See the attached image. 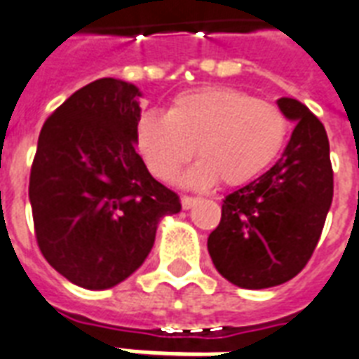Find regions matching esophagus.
Returning a JSON list of instances; mask_svg holds the SVG:
<instances>
[{"mask_svg": "<svg viewBox=\"0 0 359 359\" xmlns=\"http://www.w3.org/2000/svg\"><path fill=\"white\" fill-rule=\"evenodd\" d=\"M196 201H198V199L190 198V196H182V198H180V203H182V209L184 210L191 209V207L196 205Z\"/></svg>", "mask_w": 359, "mask_h": 359, "instance_id": "34e87169", "label": "esophagus"}]
</instances>
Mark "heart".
<instances>
[{"instance_id":"obj_1","label":"heart","mask_w":359,"mask_h":359,"mask_svg":"<svg viewBox=\"0 0 359 359\" xmlns=\"http://www.w3.org/2000/svg\"><path fill=\"white\" fill-rule=\"evenodd\" d=\"M288 120L273 103L228 88L203 86L177 95L168 113H144L135 141L156 179L171 182L194 152L201 160L186 171L182 184L209 188L241 186L256 179L283 149Z\"/></svg>"}]
</instances>
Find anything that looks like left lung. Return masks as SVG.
<instances>
[{
    "mask_svg": "<svg viewBox=\"0 0 359 359\" xmlns=\"http://www.w3.org/2000/svg\"><path fill=\"white\" fill-rule=\"evenodd\" d=\"M294 122L277 163L231 191L207 246L216 271L235 286L264 290L288 283L313 256L333 199L330 141L301 101L280 97Z\"/></svg>",
    "mask_w": 359,
    "mask_h": 359,
    "instance_id": "1",
    "label": "left lung"
}]
</instances>
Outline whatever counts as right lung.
Returning a JSON list of instances; mask_svg holds the SVG:
<instances>
[{
	"instance_id": "obj_1",
	"label": "right lung",
	"mask_w": 359,
	"mask_h": 359,
	"mask_svg": "<svg viewBox=\"0 0 359 359\" xmlns=\"http://www.w3.org/2000/svg\"><path fill=\"white\" fill-rule=\"evenodd\" d=\"M141 90L100 79L48 116L37 141L29 203L37 245L69 283L107 290L135 273L179 196L135 152Z\"/></svg>"
}]
</instances>
